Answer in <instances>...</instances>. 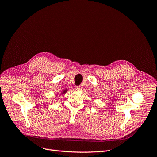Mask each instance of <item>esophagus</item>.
Instances as JSON below:
<instances>
[{
  "label": "esophagus",
  "mask_w": 157,
  "mask_h": 157,
  "mask_svg": "<svg viewBox=\"0 0 157 157\" xmlns=\"http://www.w3.org/2000/svg\"><path fill=\"white\" fill-rule=\"evenodd\" d=\"M81 86H76V90H78V91H79V90H81Z\"/></svg>",
  "instance_id": "obj_1"
}]
</instances>
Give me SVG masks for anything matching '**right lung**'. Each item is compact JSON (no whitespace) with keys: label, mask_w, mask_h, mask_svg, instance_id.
<instances>
[{"label":"right lung","mask_w":157,"mask_h":157,"mask_svg":"<svg viewBox=\"0 0 157 157\" xmlns=\"http://www.w3.org/2000/svg\"><path fill=\"white\" fill-rule=\"evenodd\" d=\"M66 91H67V90H63V94L65 93V92H66Z\"/></svg>","instance_id":"add662e5"}]
</instances>
